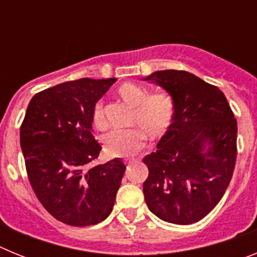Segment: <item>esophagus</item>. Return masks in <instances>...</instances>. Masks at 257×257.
Returning a JSON list of instances; mask_svg holds the SVG:
<instances>
[{"instance_id":"obj_1","label":"esophagus","mask_w":257,"mask_h":257,"mask_svg":"<svg viewBox=\"0 0 257 257\" xmlns=\"http://www.w3.org/2000/svg\"><path fill=\"white\" fill-rule=\"evenodd\" d=\"M130 163H131V161H130V160H126V161H124V165L128 166V165H130Z\"/></svg>"}]
</instances>
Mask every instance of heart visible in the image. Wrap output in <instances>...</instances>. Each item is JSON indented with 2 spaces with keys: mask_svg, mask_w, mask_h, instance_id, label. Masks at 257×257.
<instances>
[{
  "mask_svg": "<svg viewBox=\"0 0 257 257\" xmlns=\"http://www.w3.org/2000/svg\"><path fill=\"white\" fill-rule=\"evenodd\" d=\"M117 96L133 108L127 121V126L131 128L113 131L106 135L104 148L108 156L127 158L143 148L145 136L156 142L167 134L175 117V101L166 92L149 95L147 88L135 83L122 85L117 90ZM92 122L99 130L105 128L103 101L95 104Z\"/></svg>",
  "mask_w": 257,
  "mask_h": 257,
  "instance_id": "1",
  "label": "heart"
}]
</instances>
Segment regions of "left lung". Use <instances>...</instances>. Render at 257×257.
I'll return each mask as SVG.
<instances>
[{
	"label": "left lung",
	"mask_w": 257,
	"mask_h": 257,
	"mask_svg": "<svg viewBox=\"0 0 257 257\" xmlns=\"http://www.w3.org/2000/svg\"><path fill=\"white\" fill-rule=\"evenodd\" d=\"M145 81L162 86L175 101V117L157 151L143 158L148 208L160 219L188 225L220 202L237 160V119L216 86L185 70H160Z\"/></svg>",
	"instance_id": "left-lung-1"
}]
</instances>
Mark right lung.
Returning a JSON list of instances; mask_svg holds the SVG:
<instances>
[{"label":"right lung","mask_w":257,"mask_h":257,"mask_svg":"<svg viewBox=\"0 0 257 257\" xmlns=\"http://www.w3.org/2000/svg\"><path fill=\"white\" fill-rule=\"evenodd\" d=\"M115 78L68 81L32 97L20 126V147L41 205L72 226L95 225L112 212L126 166L119 158L90 166L101 147L92 110Z\"/></svg>","instance_id":"right-lung-1"}]
</instances>
